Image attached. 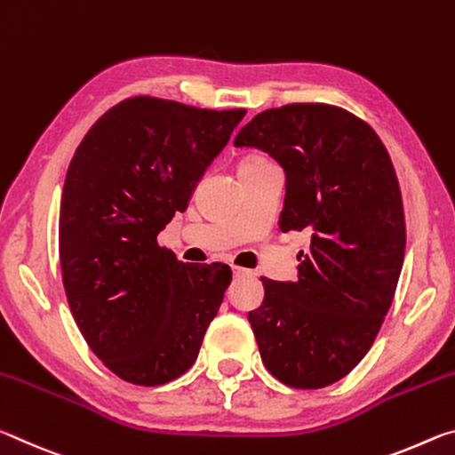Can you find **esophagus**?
I'll return each instance as SVG.
<instances>
[{
  "instance_id": "34e87169",
  "label": "esophagus",
  "mask_w": 455,
  "mask_h": 455,
  "mask_svg": "<svg viewBox=\"0 0 455 455\" xmlns=\"http://www.w3.org/2000/svg\"><path fill=\"white\" fill-rule=\"evenodd\" d=\"M232 272L234 276H243V274H248V270H243V267H237V266H232Z\"/></svg>"
}]
</instances>
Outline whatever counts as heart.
<instances>
[{"instance_id": "1", "label": "heart", "mask_w": 455, "mask_h": 455, "mask_svg": "<svg viewBox=\"0 0 455 455\" xmlns=\"http://www.w3.org/2000/svg\"><path fill=\"white\" fill-rule=\"evenodd\" d=\"M267 163H270V161H266V159H262V157H248V159H243V161H242V165H240V169H251V167H262V165H267Z\"/></svg>"}]
</instances>
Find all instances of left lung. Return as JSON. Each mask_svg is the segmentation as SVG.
<instances>
[{
    "label": "left lung",
    "instance_id": "8db88e82",
    "mask_svg": "<svg viewBox=\"0 0 455 455\" xmlns=\"http://www.w3.org/2000/svg\"><path fill=\"white\" fill-rule=\"evenodd\" d=\"M234 145L280 163V229L310 234L298 280L262 278L264 302L248 315L262 363L296 389L337 383L369 353L403 266V201L389 153L361 118L312 102L264 110Z\"/></svg>",
    "mask_w": 455,
    "mask_h": 455
}]
</instances>
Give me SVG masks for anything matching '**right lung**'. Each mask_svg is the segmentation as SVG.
<instances>
[{
	"label": "right lung",
	"instance_id": "right-lung-1",
	"mask_svg": "<svg viewBox=\"0 0 455 455\" xmlns=\"http://www.w3.org/2000/svg\"><path fill=\"white\" fill-rule=\"evenodd\" d=\"M243 108L135 96L82 139L60 205V266L92 353L124 381L155 387L196 363L232 282L229 266L183 264L157 235L185 212Z\"/></svg>",
	"mask_w": 455,
	"mask_h": 455
}]
</instances>
